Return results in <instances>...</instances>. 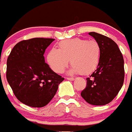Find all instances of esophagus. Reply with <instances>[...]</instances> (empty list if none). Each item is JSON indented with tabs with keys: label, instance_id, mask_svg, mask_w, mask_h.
<instances>
[{
	"label": "esophagus",
	"instance_id": "1",
	"mask_svg": "<svg viewBox=\"0 0 132 132\" xmlns=\"http://www.w3.org/2000/svg\"><path fill=\"white\" fill-rule=\"evenodd\" d=\"M67 80H74L75 78H73V77H67Z\"/></svg>",
	"mask_w": 132,
	"mask_h": 132
}]
</instances>
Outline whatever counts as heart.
I'll return each mask as SVG.
<instances>
[{
    "label": "heart",
    "instance_id": "obj_1",
    "mask_svg": "<svg viewBox=\"0 0 132 132\" xmlns=\"http://www.w3.org/2000/svg\"><path fill=\"white\" fill-rule=\"evenodd\" d=\"M58 46L59 49H51L46 56L49 65L55 73H63L69 60L72 66L69 73L71 74H90L98 65L101 47L97 41L76 38L61 41Z\"/></svg>",
    "mask_w": 132,
    "mask_h": 132
}]
</instances>
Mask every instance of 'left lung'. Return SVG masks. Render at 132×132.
Masks as SVG:
<instances>
[{
  "label": "left lung",
  "mask_w": 132,
  "mask_h": 132,
  "mask_svg": "<svg viewBox=\"0 0 132 132\" xmlns=\"http://www.w3.org/2000/svg\"><path fill=\"white\" fill-rule=\"evenodd\" d=\"M89 35L101 45V59L96 69L87 79V86L80 95L90 104L105 105L116 97L123 85L124 61L112 39L94 31Z\"/></svg>",
  "instance_id": "obj_1"
}]
</instances>
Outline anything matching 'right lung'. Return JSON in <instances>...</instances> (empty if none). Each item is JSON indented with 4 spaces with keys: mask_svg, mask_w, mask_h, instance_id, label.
<instances>
[{
    "mask_svg": "<svg viewBox=\"0 0 132 132\" xmlns=\"http://www.w3.org/2000/svg\"><path fill=\"white\" fill-rule=\"evenodd\" d=\"M54 40L36 38L21 41L8 57L7 80L16 97L26 105H47L64 80L45 63V50Z\"/></svg>",
    "mask_w": 132,
    "mask_h": 132,
    "instance_id": "1",
    "label": "right lung"
}]
</instances>
